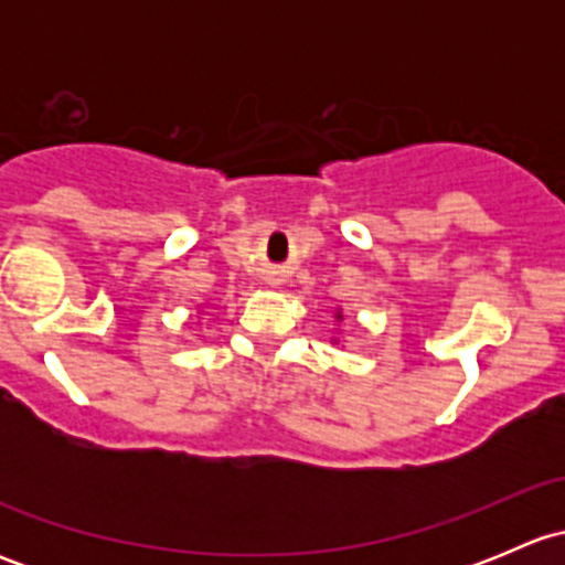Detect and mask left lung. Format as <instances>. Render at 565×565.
<instances>
[{
	"instance_id": "obj_1",
	"label": "left lung",
	"mask_w": 565,
	"mask_h": 565,
	"mask_svg": "<svg viewBox=\"0 0 565 565\" xmlns=\"http://www.w3.org/2000/svg\"><path fill=\"white\" fill-rule=\"evenodd\" d=\"M335 319H341V311H335Z\"/></svg>"
}]
</instances>
